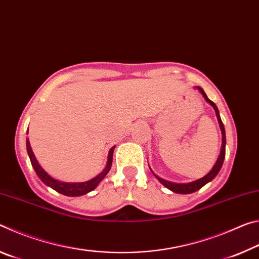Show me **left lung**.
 I'll return each mask as SVG.
<instances>
[{
    "label": "left lung",
    "instance_id": "1",
    "mask_svg": "<svg viewBox=\"0 0 259 259\" xmlns=\"http://www.w3.org/2000/svg\"><path fill=\"white\" fill-rule=\"evenodd\" d=\"M198 89L201 94H202V96L204 97V99L207 100V102L211 105V106L213 107L214 112H216V115H217V119H218V123H219V126H221V130H222V136H223V139H222V150H221V154H219V157L216 163H214L213 168L211 169V171H210L208 175H205L204 177H202L201 179H198V181L193 182V183H188V184H176V183H171V182H168V181H164V179L160 178L159 176H156V175L154 174V176L159 179L160 183L162 184V185L165 186L166 188H169L170 191H172L175 193H179V194H188V193H193L195 191L200 190L201 187L204 186L205 184L209 183L210 181H212V179L217 176V174L219 172V170H221L222 165H223V162H224V159H225V145H226V136H225V128H224V124H223L222 122V119L221 116H219V112H218V108L216 105H214V103H212L211 100H210L207 95H205V93L203 91L202 88L198 87Z\"/></svg>",
    "mask_w": 259,
    "mask_h": 259
}]
</instances>
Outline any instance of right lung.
I'll return each instance as SVG.
<instances>
[{
    "mask_svg": "<svg viewBox=\"0 0 259 259\" xmlns=\"http://www.w3.org/2000/svg\"><path fill=\"white\" fill-rule=\"evenodd\" d=\"M27 134H28V130H27ZM26 146H27V153H28V156L30 159V163H32L35 172H36L38 178H40L41 181L46 184V185L50 186L51 188H54L55 191L59 192L64 195H67V196H78V195L87 194L88 192L93 191L94 188L97 187L98 184L103 181L104 177L106 176L107 172L109 171V169H111L112 161H113V152H114V147H115V146H113L111 150H109L106 168H105L103 170V172H100L97 177H95L91 179V181L84 182V183H61V182L56 181V179L50 177L49 175H48L45 170L41 168V165L38 164L37 160L35 159V155L32 151V147H30L28 138L26 139Z\"/></svg>",
    "mask_w": 259,
    "mask_h": 259,
    "instance_id": "add662e5",
    "label": "right lung"
}]
</instances>
